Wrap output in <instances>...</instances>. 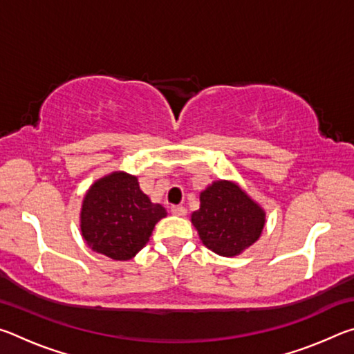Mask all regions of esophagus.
<instances>
[{
    "instance_id": "34e87169",
    "label": "esophagus",
    "mask_w": 354,
    "mask_h": 354,
    "mask_svg": "<svg viewBox=\"0 0 354 354\" xmlns=\"http://www.w3.org/2000/svg\"><path fill=\"white\" fill-rule=\"evenodd\" d=\"M170 212L173 215H178V217H184V215L187 214V209H185L184 206H171Z\"/></svg>"
}]
</instances>
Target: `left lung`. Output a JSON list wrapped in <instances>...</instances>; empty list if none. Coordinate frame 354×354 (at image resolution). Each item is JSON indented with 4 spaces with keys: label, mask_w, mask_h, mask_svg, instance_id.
Returning a JSON list of instances; mask_svg holds the SVG:
<instances>
[{
    "label": "left lung",
    "mask_w": 354,
    "mask_h": 354,
    "mask_svg": "<svg viewBox=\"0 0 354 354\" xmlns=\"http://www.w3.org/2000/svg\"><path fill=\"white\" fill-rule=\"evenodd\" d=\"M267 214L241 185L227 179L209 184L200 209L190 215L203 245L215 254L234 257L259 241Z\"/></svg>",
    "instance_id": "obj_1"
}]
</instances>
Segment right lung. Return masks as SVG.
<instances>
[{
	"mask_svg": "<svg viewBox=\"0 0 354 354\" xmlns=\"http://www.w3.org/2000/svg\"><path fill=\"white\" fill-rule=\"evenodd\" d=\"M167 217L127 171H112L86 192L80 214L81 236L95 253L129 261L148 243L156 223Z\"/></svg>",
	"mask_w": 354,
	"mask_h": 354,
	"instance_id": "obj_1",
	"label": "right lung"
}]
</instances>
